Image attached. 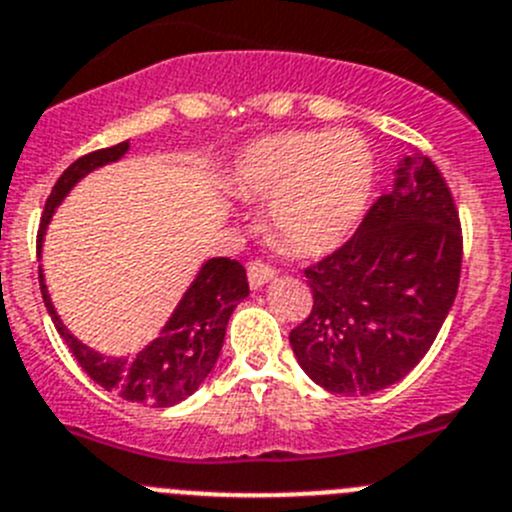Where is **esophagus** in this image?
I'll list each match as a JSON object with an SVG mask.
<instances>
[{"label":"esophagus","instance_id":"obj_1","mask_svg":"<svg viewBox=\"0 0 512 512\" xmlns=\"http://www.w3.org/2000/svg\"><path fill=\"white\" fill-rule=\"evenodd\" d=\"M275 275V270H272L267 262L262 260H252L250 265H247V280H250V288H262V285L267 283V280Z\"/></svg>","mask_w":512,"mask_h":512}]
</instances>
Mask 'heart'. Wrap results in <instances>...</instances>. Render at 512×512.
Returning a JSON list of instances; mask_svg holds the SVG:
<instances>
[{
	"instance_id": "1",
	"label": "heart",
	"mask_w": 512,
	"mask_h": 512,
	"mask_svg": "<svg viewBox=\"0 0 512 512\" xmlns=\"http://www.w3.org/2000/svg\"><path fill=\"white\" fill-rule=\"evenodd\" d=\"M374 156L353 131H288L255 141L229 176L242 202H270V227L295 255L333 250L369 204Z\"/></svg>"
}]
</instances>
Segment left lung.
<instances>
[{"mask_svg": "<svg viewBox=\"0 0 512 512\" xmlns=\"http://www.w3.org/2000/svg\"><path fill=\"white\" fill-rule=\"evenodd\" d=\"M462 227L427 156H407L356 232L305 267L313 308L290 331L298 364L323 389L366 396L424 358L455 303Z\"/></svg>", "mask_w": 512, "mask_h": 512, "instance_id": "1", "label": "left lung"}]
</instances>
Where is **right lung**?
Wrapping results in <instances>:
<instances>
[{
    "label": "right lung",
    "instance_id": "add662e5",
    "mask_svg": "<svg viewBox=\"0 0 512 512\" xmlns=\"http://www.w3.org/2000/svg\"><path fill=\"white\" fill-rule=\"evenodd\" d=\"M126 151L128 141L116 143L111 148H98L93 154L80 156L78 161H73L68 169L62 171L45 202L40 232H37V250L42 247V237H45L52 212L62 199L68 197V191L85 174L103 164L118 161ZM40 290L57 333L62 336V341L68 343L73 356L78 358L80 369L105 391H113L126 401L146 404V407H174L199 389V384L207 379L209 371L217 364L229 315L240 300L250 295L245 267L237 260H229V257H214V260L204 262L197 280L191 283L181 303L176 305L174 315L169 318L164 331L159 333V338H154L133 358H111L100 356L98 351L80 343L68 328L62 326L50 303V295H47L42 270Z\"/></svg>",
    "mask_w": 512,
    "mask_h": 512
}]
</instances>
